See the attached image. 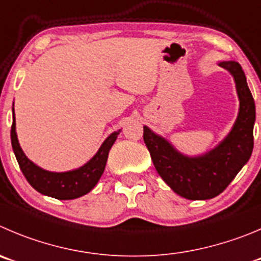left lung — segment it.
I'll use <instances>...</instances> for the list:
<instances>
[{
	"label": "left lung",
	"mask_w": 261,
	"mask_h": 261,
	"mask_svg": "<svg viewBox=\"0 0 261 261\" xmlns=\"http://www.w3.org/2000/svg\"><path fill=\"white\" fill-rule=\"evenodd\" d=\"M218 65L232 74L240 108L233 127L216 147L203 154L187 155L148 126H144L143 134L160 176L175 193L193 201L219 196L247 164L254 148L256 113L245 72L233 60L219 62Z\"/></svg>",
	"instance_id": "obj_1"
}]
</instances>
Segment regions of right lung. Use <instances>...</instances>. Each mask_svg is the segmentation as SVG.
<instances>
[{
	"label": "right lung",
	"instance_id": "right-lung-1",
	"mask_svg": "<svg viewBox=\"0 0 261 261\" xmlns=\"http://www.w3.org/2000/svg\"><path fill=\"white\" fill-rule=\"evenodd\" d=\"M121 130L112 133L97 149L94 157L89 160L84 166L64 172L47 171L32 162L19 144L16 135L15 111L13 104V126H11V145L15 153L16 161L21 172L33 188L41 194L57 199H74L89 193L97 184L103 175L108 160L109 150L116 142Z\"/></svg>",
	"mask_w": 261,
	"mask_h": 261
}]
</instances>
